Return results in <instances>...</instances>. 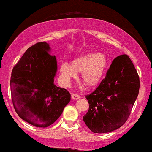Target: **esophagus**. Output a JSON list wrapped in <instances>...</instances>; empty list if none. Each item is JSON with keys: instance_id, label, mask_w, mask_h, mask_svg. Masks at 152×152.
<instances>
[{"instance_id": "esophagus-1", "label": "esophagus", "mask_w": 152, "mask_h": 152, "mask_svg": "<svg viewBox=\"0 0 152 152\" xmlns=\"http://www.w3.org/2000/svg\"><path fill=\"white\" fill-rule=\"evenodd\" d=\"M71 98L74 99V100H77V99L81 98V96L79 95H78V94H71Z\"/></svg>"}]
</instances>
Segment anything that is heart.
<instances>
[{
    "label": "heart",
    "mask_w": 152,
    "mask_h": 152,
    "mask_svg": "<svg viewBox=\"0 0 152 152\" xmlns=\"http://www.w3.org/2000/svg\"><path fill=\"white\" fill-rule=\"evenodd\" d=\"M107 67V59L102 53H89L78 57L71 61V65L63 63L60 66L61 78L68 83L81 72L83 83L89 87L97 86L104 78Z\"/></svg>",
    "instance_id": "heart-1"
}]
</instances>
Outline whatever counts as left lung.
<instances>
[{"label":"left lung","mask_w":152,"mask_h":152,"mask_svg":"<svg viewBox=\"0 0 152 152\" xmlns=\"http://www.w3.org/2000/svg\"><path fill=\"white\" fill-rule=\"evenodd\" d=\"M139 78L129 57L118 56L105 78L86 99L89 104L83 121L94 133H109L120 128L129 116L139 91Z\"/></svg>","instance_id":"left-lung-1"}]
</instances>
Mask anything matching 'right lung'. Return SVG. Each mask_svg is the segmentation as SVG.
<instances>
[{
    "instance_id": "obj_1",
    "label": "right lung",
    "mask_w": 152,
    "mask_h": 152,
    "mask_svg": "<svg viewBox=\"0 0 152 152\" xmlns=\"http://www.w3.org/2000/svg\"><path fill=\"white\" fill-rule=\"evenodd\" d=\"M49 43L39 42L28 48L13 67L10 91L15 111L36 127H48L62 114L71 101L65 88L54 84L57 61Z\"/></svg>"
}]
</instances>
